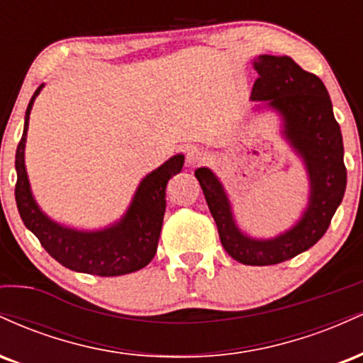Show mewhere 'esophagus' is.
I'll return each mask as SVG.
<instances>
[{"label": "esophagus", "mask_w": 363, "mask_h": 363, "mask_svg": "<svg viewBox=\"0 0 363 363\" xmlns=\"http://www.w3.org/2000/svg\"><path fill=\"white\" fill-rule=\"evenodd\" d=\"M205 160H206V153L203 152L201 148H198V147L187 148V152H186V162H187V165H191V167H194V165L201 164V162H205Z\"/></svg>", "instance_id": "34e87169"}]
</instances>
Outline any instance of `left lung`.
I'll return each instance as SVG.
<instances>
[{
    "mask_svg": "<svg viewBox=\"0 0 363 363\" xmlns=\"http://www.w3.org/2000/svg\"><path fill=\"white\" fill-rule=\"evenodd\" d=\"M254 69L259 77L254 82L251 101L261 102L257 109L268 107L281 116L283 136L307 170L309 203L301 220L273 239H252L237 227L230 199L218 177L208 167L196 169L194 176L228 256L242 264L269 266L307 251L326 234L347 189V167L340 124L320 78L289 56L262 54L254 60Z\"/></svg>",
    "mask_w": 363,
    "mask_h": 363,
    "instance_id": "obj_1",
    "label": "left lung"
}]
</instances>
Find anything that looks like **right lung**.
<instances>
[{
	"instance_id": "obj_1",
	"label": "right lung",
	"mask_w": 363,
	"mask_h": 363,
	"mask_svg": "<svg viewBox=\"0 0 363 363\" xmlns=\"http://www.w3.org/2000/svg\"><path fill=\"white\" fill-rule=\"evenodd\" d=\"M40 85L32 95L25 112L23 135L16 147L15 199L25 227L34 234L43 247L65 268L95 277H121L145 268L157 252L158 237L165 213V187L184 165V155L170 157L165 164L150 172L140 182L128 211L119 222L102 230H77L66 227L40 210L35 203L25 169V141L28 118Z\"/></svg>"
}]
</instances>
